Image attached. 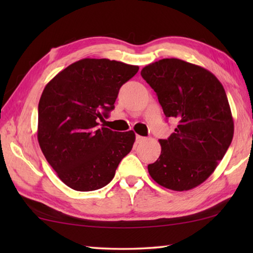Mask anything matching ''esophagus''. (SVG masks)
Masks as SVG:
<instances>
[{
  "instance_id": "obj_1",
  "label": "esophagus",
  "mask_w": 253,
  "mask_h": 253,
  "mask_svg": "<svg viewBox=\"0 0 253 253\" xmlns=\"http://www.w3.org/2000/svg\"><path fill=\"white\" fill-rule=\"evenodd\" d=\"M145 139H146V138H145V137H143V136H139V135H136V143H137V144L143 143Z\"/></svg>"
}]
</instances>
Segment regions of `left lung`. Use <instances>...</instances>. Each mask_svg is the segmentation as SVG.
Listing matches in <instances>:
<instances>
[{"mask_svg":"<svg viewBox=\"0 0 253 253\" xmlns=\"http://www.w3.org/2000/svg\"><path fill=\"white\" fill-rule=\"evenodd\" d=\"M140 75L156 92L168 118L178 125L160 139L158 160L147 166L152 178L173 191L202 184L223 158L234 124L223 85L204 68L170 58L143 68Z\"/></svg>","mask_w":253,"mask_h":253,"instance_id":"left-lung-1","label":"left lung"}]
</instances>
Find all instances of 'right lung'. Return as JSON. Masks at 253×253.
<instances>
[{
    "mask_svg": "<svg viewBox=\"0 0 253 253\" xmlns=\"http://www.w3.org/2000/svg\"><path fill=\"white\" fill-rule=\"evenodd\" d=\"M138 66L85 58L46 84L38 107V140L59 178L72 190L95 191L115 176L131 151L135 132L98 125L115 108L122 85Z\"/></svg>",
    "mask_w": 253,
    "mask_h": 253,
    "instance_id": "obj_1",
    "label": "right lung"
}]
</instances>
